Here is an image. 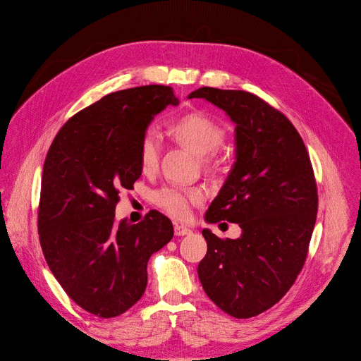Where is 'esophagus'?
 Listing matches in <instances>:
<instances>
[{
	"instance_id": "34e87169",
	"label": "esophagus",
	"mask_w": 361,
	"mask_h": 361,
	"mask_svg": "<svg viewBox=\"0 0 361 361\" xmlns=\"http://www.w3.org/2000/svg\"><path fill=\"white\" fill-rule=\"evenodd\" d=\"M192 231L190 230V228H187V227H184V226H178V224H176L174 226V234L176 235H188V234H191Z\"/></svg>"
}]
</instances>
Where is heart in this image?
<instances>
[{"label":"heart","mask_w":361,"mask_h":361,"mask_svg":"<svg viewBox=\"0 0 361 361\" xmlns=\"http://www.w3.org/2000/svg\"><path fill=\"white\" fill-rule=\"evenodd\" d=\"M173 137L200 157L216 151L224 138V130L204 113H190L178 118L170 128ZM160 160V140L152 128L147 130L140 142V163L144 171L157 167ZM160 207L176 219H187L194 204L202 200L197 188L164 187L154 195Z\"/></svg>","instance_id":"1"}]
</instances>
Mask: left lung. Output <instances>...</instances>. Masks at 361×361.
<instances>
[{
	"label": "left lung",
	"instance_id": "left-lung-1",
	"mask_svg": "<svg viewBox=\"0 0 361 361\" xmlns=\"http://www.w3.org/2000/svg\"><path fill=\"white\" fill-rule=\"evenodd\" d=\"M234 123L235 161L204 220L235 223L241 235L209 228L197 273L210 300L235 319L269 310L301 271L317 216V185L305 145L290 120L257 95L201 87Z\"/></svg>",
	"mask_w": 361,
	"mask_h": 361
}]
</instances>
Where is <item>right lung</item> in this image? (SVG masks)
Here are the masks:
<instances>
[{
  "label": "right lung",
  "mask_w": 361,
  "mask_h": 361,
  "mask_svg": "<svg viewBox=\"0 0 361 361\" xmlns=\"http://www.w3.org/2000/svg\"><path fill=\"white\" fill-rule=\"evenodd\" d=\"M170 87L144 85L102 97L71 117L45 157L38 233L45 262L85 312L111 319L131 308L147 287V263L174 235L164 214L116 221L121 188L140 178V142L167 106Z\"/></svg>",
  "instance_id": "1"
}]
</instances>
